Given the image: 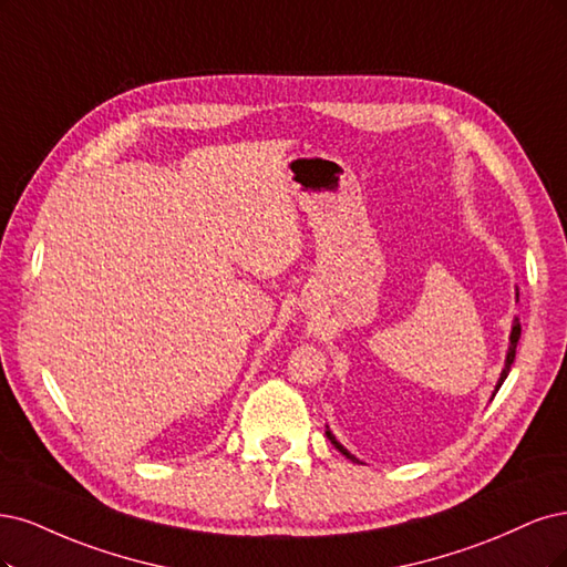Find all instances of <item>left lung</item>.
<instances>
[{
	"mask_svg": "<svg viewBox=\"0 0 567 567\" xmlns=\"http://www.w3.org/2000/svg\"><path fill=\"white\" fill-rule=\"evenodd\" d=\"M518 339H520V322H518V318L514 320V327H511V337H508V353H506V362H504V370H502V374H499V381H497V386H495V393H492V395H497V391H499V386H502V383H504V379L508 377V372H511V364H514V360H516V346H518ZM327 433V437H330V441H332V445L341 452V454H346V456H349V460L351 462H358L355 460V456L349 452V450H346L341 443H337V437L332 435V431H324Z\"/></svg>",
	"mask_w": 567,
	"mask_h": 567,
	"instance_id": "obj_1",
	"label": "left lung"
}]
</instances>
